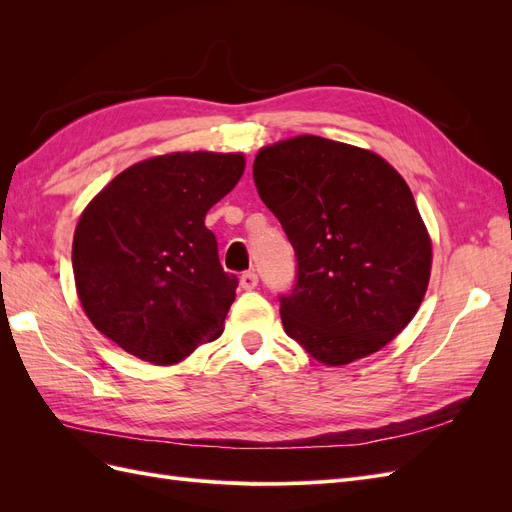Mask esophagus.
Wrapping results in <instances>:
<instances>
[{"mask_svg":"<svg viewBox=\"0 0 512 512\" xmlns=\"http://www.w3.org/2000/svg\"><path fill=\"white\" fill-rule=\"evenodd\" d=\"M258 286V275L256 271H245L241 275V288L243 290H254Z\"/></svg>","mask_w":512,"mask_h":512,"instance_id":"1","label":"esophagus"}]
</instances>
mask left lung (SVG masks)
Returning a JSON list of instances; mask_svg holds the SVG:
<instances>
[{
  "mask_svg": "<svg viewBox=\"0 0 512 512\" xmlns=\"http://www.w3.org/2000/svg\"><path fill=\"white\" fill-rule=\"evenodd\" d=\"M252 173L297 256V280L280 294L288 337L324 365L389 344L414 318L431 271L408 183L376 153L320 136L260 149Z\"/></svg>",
  "mask_w": 512,
  "mask_h": 512,
  "instance_id": "1",
  "label": "left lung"
}]
</instances>
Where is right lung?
Wrapping results in <instances>:
<instances>
[{"instance_id": "right-lung-1", "label": "right lung", "mask_w": 512, "mask_h": 512, "mask_svg": "<svg viewBox=\"0 0 512 512\" xmlns=\"http://www.w3.org/2000/svg\"><path fill=\"white\" fill-rule=\"evenodd\" d=\"M243 168L241 153H170L126 168L87 205L72 243L76 292L119 348L173 365L222 335L239 280L205 215Z\"/></svg>"}]
</instances>
